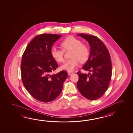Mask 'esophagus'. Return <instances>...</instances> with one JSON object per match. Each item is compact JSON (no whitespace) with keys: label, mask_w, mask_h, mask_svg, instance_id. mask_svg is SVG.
Instances as JSON below:
<instances>
[{"label":"esophagus","mask_w":133,"mask_h":133,"mask_svg":"<svg viewBox=\"0 0 133 133\" xmlns=\"http://www.w3.org/2000/svg\"><path fill=\"white\" fill-rule=\"evenodd\" d=\"M68 75L69 76H70L71 75L73 74H74V73L73 72H69V71H68Z\"/></svg>","instance_id":"1"}]
</instances>
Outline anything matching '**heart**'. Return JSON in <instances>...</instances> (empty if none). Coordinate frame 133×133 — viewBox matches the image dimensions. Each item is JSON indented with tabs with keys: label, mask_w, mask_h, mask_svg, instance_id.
Segmentation results:
<instances>
[{
	"label": "heart",
	"mask_w": 133,
	"mask_h": 133,
	"mask_svg": "<svg viewBox=\"0 0 133 133\" xmlns=\"http://www.w3.org/2000/svg\"><path fill=\"white\" fill-rule=\"evenodd\" d=\"M60 45L64 51L71 50V58L65 61L61 66L63 70L71 72L78 65L80 61L84 62L88 58L89 52L88 46L81 44V41L75 37L69 36L66 37L61 42ZM50 52L52 57L57 62H62L64 61V52L62 50L53 47Z\"/></svg>",
	"instance_id": "1"
}]
</instances>
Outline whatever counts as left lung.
Returning a JSON list of instances; mask_svg holds the SVG:
<instances>
[{"mask_svg": "<svg viewBox=\"0 0 133 133\" xmlns=\"http://www.w3.org/2000/svg\"><path fill=\"white\" fill-rule=\"evenodd\" d=\"M84 38L90 45V54L87 62L82 69L90 73L82 74L79 76L77 88L82 96L94 100L105 94L110 82L112 63L110 56L104 43L97 37L87 34L77 35Z\"/></svg>", "mask_w": 133, "mask_h": 133, "instance_id": "obj_1", "label": "left lung"}]
</instances>
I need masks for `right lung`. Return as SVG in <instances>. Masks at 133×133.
<instances>
[{
	"label": "right lung",
	"instance_id": "obj_1",
	"mask_svg": "<svg viewBox=\"0 0 133 133\" xmlns=\"http://www.w3.org/2000/svg\"><path fill=\"white\" fill-rule=\"evenodd\" d=\"M61 35H38L32 40L25 48L21 63L23 85L35 99L42 102L56 99L62 90L68 73L63 70L51 75L58 65L51 55L54 43Z\"/></svg>",
	"mask_w": 133,
	"mask_h": 133
}]
</instances>
